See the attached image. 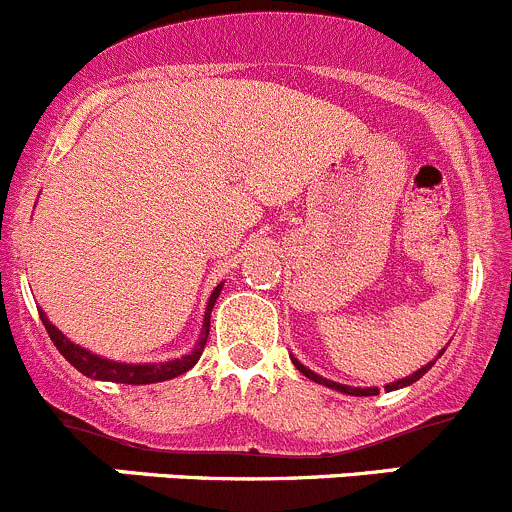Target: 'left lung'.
Masks as SVG:
<instances>
[{
  "mask_svg": "<svg viewBox=\"0 0 512 512\" xmlns=\"http://www.w3.org/2000/svg\"><path fill=\"white\" fill-rule=\"evenodd\" d=\"M443 351H445V348H443ZM443 351H440L438 356L433 358V361L426 363V366H423V368H418L416 373H411V376H406V378H398V381L388 383V386H386V391H398V388H406V386H411V383H416L418 378H423V376H426V373L430 371V368L435 366V361H438V358L443 356ZM291 361H293V366H296L298 371L303 373V376H306V378H311V381H316V383H321V386H328V388H333V391H341V393H346V396H378V388H376V386H373V388H356V386H343V383L328 381V378H323V376H318V373H313L311 368H306V366H303V363L298 361V358H293V356H291Z\"/></svg>",
  "mask_w": 512,
  "mask_h": 512,
  "instance_id": "8db88e82",
  "label": "left lung"
}]
</instances>
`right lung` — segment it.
<instances>
[{"instance_id": "1", "label": "right lung", "mask_w": 512, "mask_h": 512, "mask_svg": "<svg viewBox=\"0 0 512 512\" xmlns=\"http://www.w3.org/2000/svg\"><path fill=\"white\" fill-rule=\"evenodd\" d=\"M221 288L224 283L214 288V293L209 296V303H206V313H204V326H201V336L196 341V346L191 348L186 356L181 358H171V361H159V363H121V361H111V358L96 356V353L86 351L84 346L79 343L69 341L57 326L47 318V313L39 308V318H42L44 328H47L49 338L54 341L57 351L77 368L79 373H84L86 378H94V381H111V383H129V386H146V383H159V381H171V378L181 376L189 368L196 366V361L201 358L206 346V338H209V326H211V308H214L216 298H219Z\"/></svg>"}]
</instances>
